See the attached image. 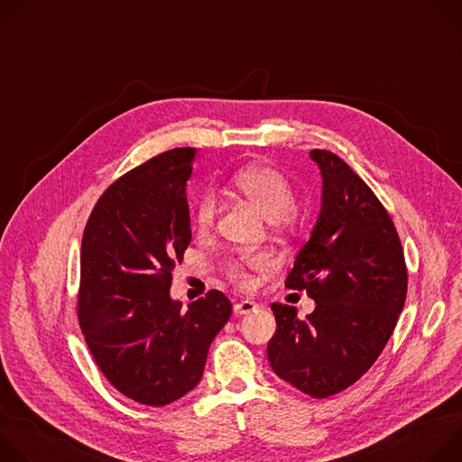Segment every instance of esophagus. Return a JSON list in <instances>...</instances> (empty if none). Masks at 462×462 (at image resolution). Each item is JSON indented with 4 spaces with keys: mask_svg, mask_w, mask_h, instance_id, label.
Segmentation results:
<instances>
[{
    "mask_svg": "<svg viewBox=\"0 0 462 462\" xmlns=\"http://www.w3.org/2000/svg\"><path fill=\"white\" fill-rule=\"evenodd\" d=\"M255 309H257V303H255V301H252V300H241V301H237V303L234 305V312H236V316L248 314V312H252V310H255Z\"/></svg>",
    "mask_w": 462,
    "mask_h": 462,
    "instance_id": "obj_1",
    "label": "esophagus"
}]
</instances>
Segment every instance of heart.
<instances>
[{
    "label": "heart",
    "instance_id": "heart-1",
    "mask_svg": "<svg viewBox=\"0 0 462 462\" xmlns=\"http://www.w3.org/2000/svg\"><path fill=\"white\" fill-rule=\"evenodd\" d=\"M232 186L267 217L271 223H283L289 214L294 210L296 195L291 180L276 168L265 164H252L239 170ZM217 217V197L212 191L201 195V199L195 205L193 223L201 234H208ZM267 261L261 255H241L230 263V276L241 285L248 283L246 271L265 267Z\"/></svg>",
    "mask_w": 462,
    "mask_h": 462
}]
</instances>
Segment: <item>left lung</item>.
<instances>
[{
	"mask_svg": "<svg viewBox=\"0 0 462 462\" xmlns=\"http://www.w3.org/2000/svg\"><path fill=\"white\" fill-rule=\"evenodd\" d=\"M321 208L285 285L307 291L316 309L273 303L267 346L274 373L325 399L355 383L380 356L402 312L408 273L394 225L371 188L338 155L312 150Z\"/></svg>",
	"mask_w": 462,
	"mask_h": 462,
	"instance_id": "1",
	"label": "left lung"
}]
</instances>
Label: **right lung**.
<instances>
[{
	"mask_svg": "<svg viewBox=\"0 0 462 462\" xmlns=\"http://www.w3.org/2000/svg\"><path fill=\"white\" fill-rule=\"evenodd\" d=\"M195 148L164 152L115 180L82 237L79 319L106 378L127 399L166 406L199 383L232 314L210 291L182 309L171 273L191 241L186 182Z\"/></svg>",
	"mask_w": 462,
	"mask_h": 462,
	"instance_id": "add662e5",
	"label": "right lung"
}]
</instances>
